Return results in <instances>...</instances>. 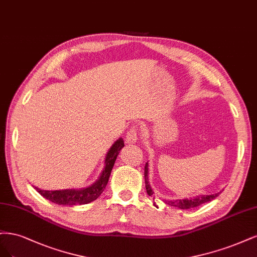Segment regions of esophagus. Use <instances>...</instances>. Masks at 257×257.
Listing matches in <instances>:
<instances>
[{"label":"esophagus","mask_w":257,"mask_h":257,"mask_svg":"<svg viewBox=\"0 0 257 257\" xmlns=\"http://www.w3.org/2000/svg\"><path fill=\"white\" fill-rule=\"evenodd\" d=\"M139 139V132L137 127H131V129L127 132L126 135V142L129 144L136 143Z\"/></svg>","instance_id":"esophagus-1"}]
</instances>
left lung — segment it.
Returning <instances> with one entry per match:
<instances>
[{
    "label": "left lung",
    "mask_w": 257,
    "mask_h": 257,
    "mask_svg": "<svg viewBox=\"0 0 257 257\" xmlns=\"http://www.w3.org/2000/svg\"><path fill=\"white\" fill-rule=\"evenodd\" d=\"M144 177H145V187H146V191L147 194L152 196L154 194L153 189L150 185V181H148V163H146L145 165V171H144ZM219 195V193L216 194H210V195H198L194 198H184V200H168L165 201L168 205L176 207V208L179 209H190L193 208V207H197L204 203L210 202L212 200H214L217 196Z\"/></svg>",
    "instance_id": "obj_1"
}]
</instances>
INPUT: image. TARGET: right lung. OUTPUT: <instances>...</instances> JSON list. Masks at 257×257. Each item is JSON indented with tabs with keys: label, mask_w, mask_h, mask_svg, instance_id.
<instances>
[{
	"label": "right lung",
	"mask_w": 257,
	"mask_h": 257,
	"mask_svg": "<svg viewBox=\"0 0 257 257\" xmlns=\"http://www.w3.org/2000/svg\"><path fill=\"white\" fill-rule=\"evenodd\" d=\"M125 146L123 144V140L119 138L115 141V143L111 146V148L107 152L104 160V168L100 174V176L95 181L93 185H90L87 188L83 189H66V190H41L35 187L36 191L44 196L47 200L57 205L63 206H73V205H84L93 202L99 197L106 187L107 181H109L112 169L114 167L115 160H116L117 156L120 152L121 148Z\"/></svg>",
	"instance_id": "right-lung-1"
}]
</instances>
